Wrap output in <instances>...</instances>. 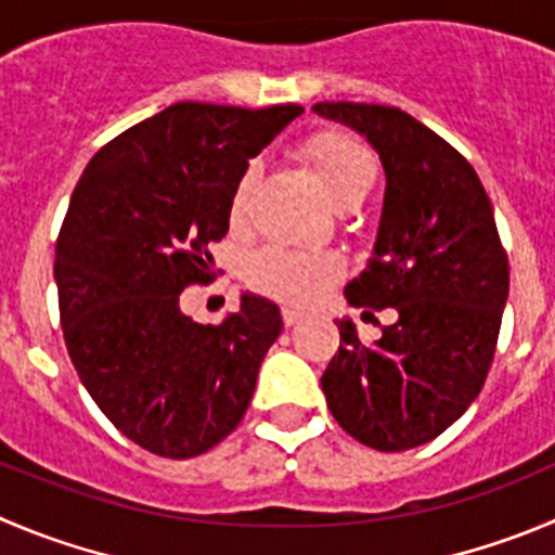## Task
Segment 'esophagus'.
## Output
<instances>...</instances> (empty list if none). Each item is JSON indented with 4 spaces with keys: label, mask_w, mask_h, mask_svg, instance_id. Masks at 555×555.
I'll return each mask as SVG.
<instances>
[{
    "label": "esophagus",
    "mask_w": 555,
    "mask_h": 555,
    "mask_svg": "<svg viewBox=\"0 0 555 555\" xmlns=\"http://www.w3.org/2000/svg\"><path fill=\"white\" fill-rule=\"evenodd\" d=\"M282 320H284V325H298L304 320V312H301V309H295V307H284L282 309Z\"/></svg>",
    "instance_id": "1"
}]
</instances>
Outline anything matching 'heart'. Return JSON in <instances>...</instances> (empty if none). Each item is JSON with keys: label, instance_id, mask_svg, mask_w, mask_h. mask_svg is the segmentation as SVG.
<instances>
[{"label": "heart", "instance_id": "heart-1", "mask_svg": "<svg viewBox=\"0 0 555 555\" xmlns=\"http://www.w3.org/2000/svg\"><path fill=\"white\" fill-rule=\"evenodd\" d=\"M307 155L323 178L334 205L341 210L359 207L380 178L372 150L348 133H320L307 144ZM257 178H260L257 164H248L237 178L230 196L232 227L246 224ZM341 271L345 266L334 251H304V248L289 246H266L248 262V279L254 287L287 304H301V307L318 301L320 295L341 276Z\"/></svg>", "mask_w": 555, "mask_h": 555}]
</instances>
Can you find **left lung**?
I'll return each mask as SVG.
<instances>
[{"label": "left lung", "instance_id": "left-lung-1", "mask_svg": "<svg viewBox=\"0 0 555 555\" xmlns=\"http://www.w3.org/2000/svg\"><path fill=\"white\" fill-rule=\"evenodd\" d=\"M386 169L380 230L370 266L345 287L350 307L395 309L375 345L339 320V350L323 391L339 427L377 452H405L457 422L488 380L509 262L493 205L468 160L395 106L325 101Z\"/></svg>", "mask_w": 555, "mask_h": 555}]
</instances>
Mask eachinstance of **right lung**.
<instances>
[{
  "label": "right lung",
  "instance_id": "obj_1",
  "mask_svg": "<svg viewBox=\"0 0 555 555\" xmlns=\"http://www.w3.org/2000/svg\"><path fill=\"white\" fill-rule=\"evenodd\" d=\"M301 112L172 103L103 144L70 196L54 257L67 356L103 416L158 457L224 441L282 334L260 295L199 325L180 293L216 279L207 246L230 230L237 178Z\"/></svg>",
  "mask_w": 555,
  "mask_h": 555
}]
</instances>
